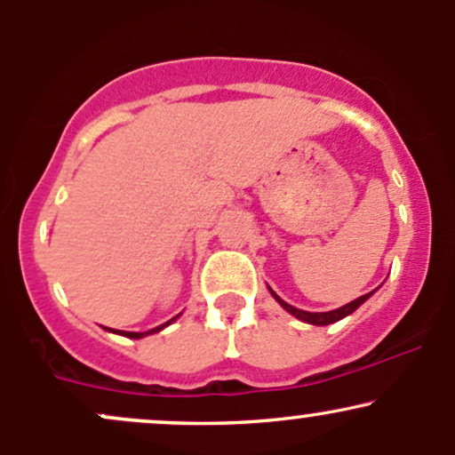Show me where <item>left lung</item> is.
Returning <instances> with one entry per match:
<instances>
[{
  "mask_svg": "<svg viewBox=\"0 0 455 455\" xmlns=\"http://www.w3.org/2000/svg\"><path fill=\"white\" fill-rule=\"evenodd\" d=\"M269 291H271V289H269ZM372 293H374V291H372ZM372 293H365V295H362V297H357V299L351 301V304L338 307V310H331V312H306V310H299V307L286 304L284 299H280V297L275 295L274 291H271V295H274V299L278 301V304H280L282 307H284V310L289 312V315H293L295 318H299V321H304V323H310V325H329V323H336V321H340V318H344V316L353 315V312L357 310V307L362 306L363 301L368 299V297L372 295Z\"/></svg>",
  "mask_w": 455,
  "mask_h": 455,
  "instance_id": "left-lung-1",
  "label": "left lung"
}]
</instances>
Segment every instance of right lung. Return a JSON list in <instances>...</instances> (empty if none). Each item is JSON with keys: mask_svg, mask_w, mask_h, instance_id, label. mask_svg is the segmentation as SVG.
Wrapping results in <instances>:
<instances>
[{"mask_svg": "<svg viewBox=\"0 0 455 455\" xmlns=\"http://www.w3.org/2000/svg\"><path fill=\"white\" fill-rule=\"evenodd\" d=\"M175 318H177V316L171 318V321H169V323H164V325H160V327H156V329H149V331H143V333H140V331H119V329H117V331H115V333H122V336H126V338H134V340H139V338L149 336V333H156V331H160V329H164L166 325H171V323H173Z\"/></svg>", "mask_w": 455, "mask_h": 455, "instance_id": "obj_1", "label": "right lung"}]
</instances>
